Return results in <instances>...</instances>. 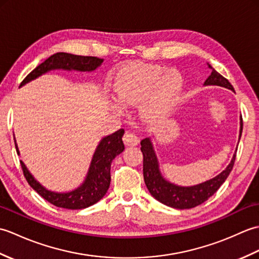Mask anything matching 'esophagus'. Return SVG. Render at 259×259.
Returning <instances> with one entry per match:
<instances>
[{
	"instance_id": "obj_1",
	"label": "esophagus",
	"mask_w": 259,
	"mask_h": 259,
	"mask_svg": "<svg viewBox=\"0 0 259 259\" xmlns=\"http://www.w3.org/2000/svg\"><path fill=\"white\" fill-rule=\"evenodd\" d=\"M123 142L125 146H130V147H134L137 146L139 144V138L137 137L135 134L130 133V131H126L123 136Z\"/></svg>"
}]
</instances>
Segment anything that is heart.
Segmentation results:
<instances>
[{"label": "heart", "instance_id": "b5f03b06", "mask_svg": "<svg viewBox=\"0 0 259 259\" xmlns=\"http://www.w3.org/2000/svg\"><path fill=\"white\" fill-rule=\"evenodd\" d=\"M181 75L160 65L129 63L119 70L113 90L117 100L125 107L142 102V117L152 119L168 113L183 91Z\"/></svg>", "mask_w": 259, "mask_h": 259}]
</instances>
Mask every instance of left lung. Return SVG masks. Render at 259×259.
<instances>
[{
    "label": "left lung",
    "instance_id": "obj_1",
    "mask_svg": "<svg viewBox=\"0 0 259 259\" xmlns=\"http://www.w3.org/2000/svg\"><path fill=\"white\" fill-rule=\"evenodd\" d=\"M208 68L211 70V74L208 76L203 85H217L223 87L234 91L233 85L229 83L227 79H225L222 74H219L210 64L207 63ZM240 126H239V139L243 131V119L240 115ZM141 151L144 155V179L148 190L153 198L160 201L163 205L176 209H189L201 205L202 202L208 200L214 192L227 179L230 171L234 167L236 159V152L228 163V166L223 171L209 180L203 183L192 185V186H180L176 185L163 177L160 170V164L157 157V153L153 147L151 137H148L141 140Z\"/></svg>",
    "mask_w": 259,
    "mask_h": 259
}]
</instances>
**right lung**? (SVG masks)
<instances>
[{"mask_svg":"<svg viewBox=\"0 0 259 259\" xmlns=\"http://www.w3.org/2000/svg\"><path fill=\"white\" fill-rule=\"evenodd\" d=\"M103 61V59L95 57H82L71 53L58 52L50 58H48L45 62L37 65L32 72L27 74L26 78L22 81L20 88L37 79L38 76L54 70H63L68 71V72H71V71L92 72V71L100 67ZM123 135L124 130L120 129L111 135L104 136L99 141L96 150L93 152L89 169H88L83 181L72 190L53 191L46 188L42 184L38 183L34 178V176L30 172V170L26 168L24 162L21 160L23 174L32 188L52 205L65 209L88 208L102 199L104 195L107 194L110 181H111V176H110L111 162L115 157L124 150V145L122 141ZM14 142L16 152L20 156V150L18 144H16L15 137Z\"/></svg>","mask_w":259,"mask_h":259,"instance_id":"add662e5","label":"right lung"}]
</instances>
